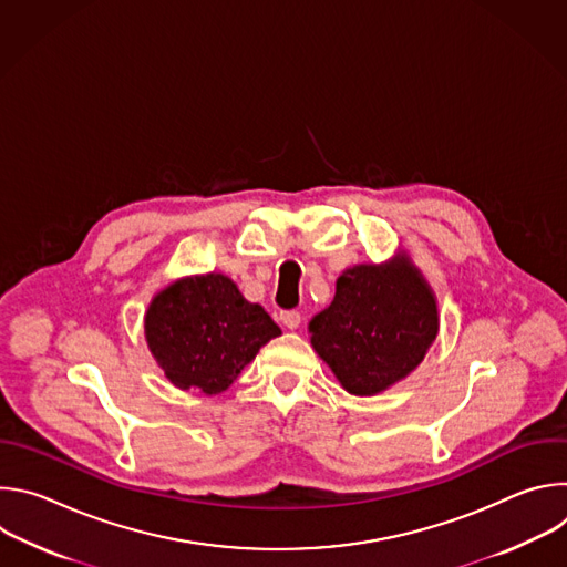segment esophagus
I'll return each mask as SVG.
<instances>
[{
	"label": "esophagus",
	"instance_id": "1",
	"mask_svg": "<svg viewBox=\"0 0 567 567\" xmlns=\"http://www.w3.org/2000/svg\"><path fill=\"white\" fill-rule=\"evenodd\" d=\"M280 318H282V322H285V328H289V330H298L300 322H302V316H300V311H296V309L282 311Z\"/></svg>",
	"mask_w": 567,
	"mask_h": 567
}]
</instances>
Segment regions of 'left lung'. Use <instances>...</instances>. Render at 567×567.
<instances>
[{"mask_svg":"<svg viewBox=\"0 0 567 567\" xmlns=\"http://www.w3.org/2000/svg\"><path fill=\"white\" fill-rule=\"evenodd\" d=\"M437 328L435 298L409 258L348 269L337 280L332 305L309 322L318 357L359 396L411 374Z\"/></svg>","mask_w":567,"mask_h":567,"instance_id":"8db88e82","label":"left lung"}]
</instances>
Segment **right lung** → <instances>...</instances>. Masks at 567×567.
<instances>
[{
  "instance_id": "1",
  "label": "right lung",
  "mask_w": 567,
  "mask_h": 567,
  "mask_svg": "<svg viewBox=\"0 0 567 567\" xmlns=\"http://www.w3.org/2000/svg\"><path fill=\"white\" fill-rule=\"evenodd\" d=\"M145 337L156 363L182 390L217 394L280 328L221 274L184 278L154 296Z\"/></svg>"
}]
</instances>
